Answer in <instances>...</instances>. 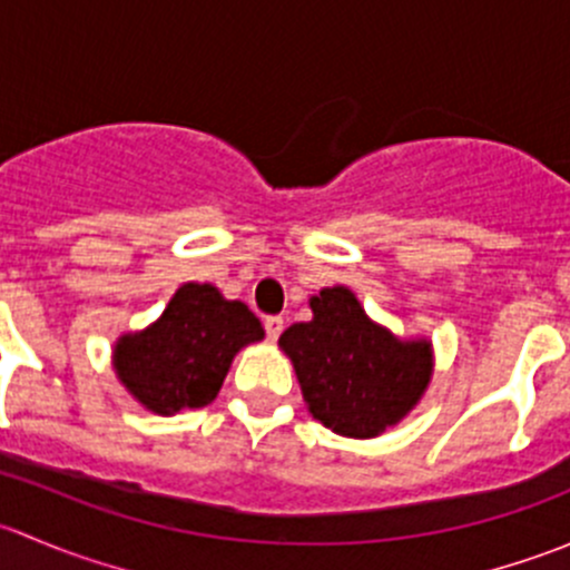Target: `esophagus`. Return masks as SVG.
Here are the masks:
<instances>
[{"mask_svg": "<svg viewBox=\"0 0 570 570\" xmlns=\"http://www.w3.org/2000/svg\"><path fill=\"white\" fill-rule=\"evenodd\" d=\"M281 331H284V320L281 317H267L264 320V333H267V338H278Z\"/></svg>", "mask_w": 570, "mask_h": 570, "instance_id": "obj_1", "label": "esophagus"}]
</instances>
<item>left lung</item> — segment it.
Here are the masks:
<instances>
[{"mask_svg": "<svg viewBox=\"0 0 570 570\" xmlns=\"http://www.w3.org/2000/svg\"><path fill=\"white\" fill-rule=\"evenodd\" d=\"M312 322L281 333L308 411L333 433L372 439L400 422L430 383V344L400 342L344 286L312 297Z\"/></svg>", "mask_w": 570, "mask_h": 570, "instance_id": "1", "label": "left lung"}]
</instances>
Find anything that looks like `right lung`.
<instances>
[{"mask_svg": "<svg viewBox=\"0 0 570 570\" xmlns=\"http://www.w3.org/2000/svg\"><path fill=\"white\" fill-rule=\"evenodd\" d=\"M262 336L245 303L226 301L209 284H184L157 325L120 338L115 370L148 411L168 416L209 405L237 350Z\"/></svg>", "mask_w": 570, "mask_h": 570, "instance_id": "right-lung-1", "label": "right lung"}]
</instances>
